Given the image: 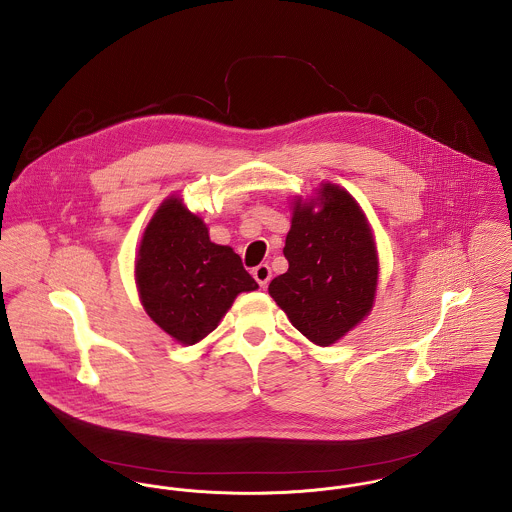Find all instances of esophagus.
Returning <instances> with one entry per match:
<instances>
[{
    "instance_id": "obj_1",
    "label": "esophagus",
    "mask_w": 512,
    "mask_h": 512,
    "mask_svg": "<svg viewBox=\"0 0 512 512\" xmlns=\"http://www.w3.org/2000/svg\"><path fill=\"white\" fill-rule=\"evenodd\" d=\"M253 278L259 282L261 288H267L269 280H271V267L269 265H259L253 269Z\"/></svg>"
}]
</instances>
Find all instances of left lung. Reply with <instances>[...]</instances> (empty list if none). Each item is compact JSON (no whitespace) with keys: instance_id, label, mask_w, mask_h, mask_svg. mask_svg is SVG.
<instances>
[{"instance_id":"left-lung-1","label":"left lung","mask_w":512,"mask_h":512,"mask_svg":"<svg viewBox=\"0 0 512 512\" xmlns=\"http://www.w3.org/2000/svg\"><path fill=\"white\" fill-rule=\"evenodd\" d=\"M319 197L317 212L296 202L284 245L288 271L269 284V294L302 335L327 347L370 312L378 257L354 198L329 183Z\"/></svg>"}]
</instances>
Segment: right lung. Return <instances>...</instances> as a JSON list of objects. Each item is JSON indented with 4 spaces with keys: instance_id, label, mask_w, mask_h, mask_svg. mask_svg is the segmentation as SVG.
<instances>
[{
    "instance_id": "1",
    "label": "right lung",
    "mask_w": 512,
    "mask_h": 512,
    "mask_svg": "<svg viewBox=\"0 0 512 512\" xmlns=\"http://www.w3.org/2000/svg\"><path fill=\"white\" fill-rule=\"evenodd\" d=\"M144 310L183 345L216 329L239 292L257 288L228 245H216L204 222L179 198H167L148 224L136 261Z\"/></svg>"
}]
</instances>
